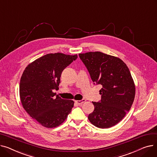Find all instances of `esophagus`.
<instances>
[{
  "mask_svg": "<svg viewBox=\"0 0 157 157\" xmlns=\"http://www.w3.org/2000/svg\"><path fill=\"white\" fill-rule=\"evenodd\" d=\"M86 101V100L85 99H82V100H81V101H75V102L76 103V104H78V105H81L82 104H83V102H85Z\"/></svg>",
  "mask_w": 157,
  "mask_h": 157,
  "instance_id": "obj_1",
  "label": "esophagus"
}]
</instances>
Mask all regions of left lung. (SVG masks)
I'll return each mask as SVG.
<instances>
[{"instance_id":"obj_1","label":"left lung","mask_w":157,"mask_h":157,"mask_svg":"<svg viewBox=\"0 0 157 157\" xmlns=\"http://www.w3.org/2000/svg\"><path fill=\"white\" fill-rule=\"evenodd\" d=\"M94 84L101 85V100L92 102L94 111L88 115L94 125L101 128L117 125L133 104L136 88L130 72L120 59L100 52L79 54Z\"/></svg>"}]
</instances>
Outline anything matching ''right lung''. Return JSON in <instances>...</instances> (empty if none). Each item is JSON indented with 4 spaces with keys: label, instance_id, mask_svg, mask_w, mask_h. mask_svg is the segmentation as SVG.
<instances>
[{
    "label": "right lung",
    "instance_id": "1",
    "mask_svg": "<svg viewBox=\"0 0 157 157\" xmlns=\"http://www.w3.org/2000/svg\"><path fill=\"white\" fill-rule=\"evenodd\" d=\"M78 55L49 53L32 62L20 79V97L23 108L40 125L59 126L74 106L72 100L63 99L53 90L59 89L62 71Z\"/></svg>",
    "mask_w": 157,
    "mask_h": 157
}]
</instances>
